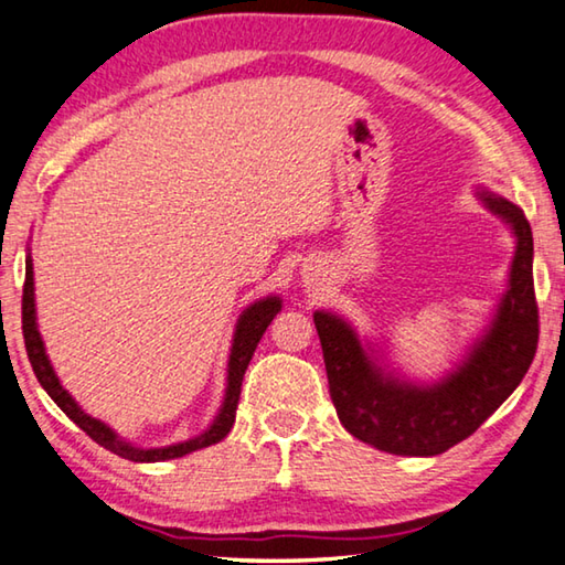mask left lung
<instances>
[{
  "label": "left lung",
  "instance_id": "obj_1",
  "mask_svg": "<svg viewBox=\"0 0 565 565\" xmlns=\"http://www.w3.org/2000/svg\"><path fill=\"white\" fill-rule=\"evenodd\" d=\"M486 207L511 222L515 257L511 282L493 326L473 353L443 383L418 387L385 375L345 320L316 312L330 397L350 436L395 456H438L483 425L511 395L539 348V302L533 290V233L523 210L493 192Z\"/></svg>",
  "mask_w": 565,
  "mask_h": 565
}]
</instances>
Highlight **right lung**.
Here are the masks:
<instances>
[{"instance_id":"right-lung-1","label":"right lung","mask_w":565,"mask_h":565,"mask_svg":"<svg viewBox=\"0 0 565 565\" xmlns=\"http://www.w3.org/2000/svg\"><path fill=\"white\" fill-rule=\"evenodd\" d=\"M282 302L280 298H265L260 302L249 305V308L239 316L237 320V330H235V340H233V353H230V363H227V393H225V403H222L220 415L215 423L202 433V436L184 440V443H174V446L168 448H135L125 443L122 438H117L113 430L107 428L105 423H99L95 418L79 408L77 403L72 401V395L64 391L60 385L57 375L47 360V353H44L42 338L36 332V318H34V275H32V257H26V273H24V290H22V332H24V348L26 355H30L32 370L36 375V381L47 391L54 403L60 405L62 413L67 415L70 420L79 425L87 436L99 443L102 448L113 450L115 456L135 460V463H157V460H172V458H182L192 450L215 446L222 438L227 436L230 428L235 425V411H237V401H239V385H243L245 370L253 360V353L257 343H260L263 332L270 326L273 318L280 312Z\"/></svg>"}]
</instances>
